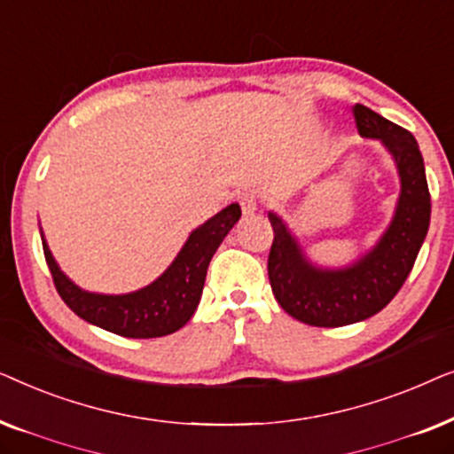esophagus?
Wrapping results in <instances>:
<instances>
[{
  "label": "esophagus",
  "instance_id": "1",
  "mask_svg": "<svg viewBox=\"0 0 454 454\" xmlns=\"http://www.w3.org/2000/svg\"><path fill=\"white\" fill-rule=\"evenodd\" d=\"M239 207L244 210V215L256 213L258 208V194L254 190H246L239 194Z\"/></svg>",
  "mask_w": 454,
  "mask_h": 454
}]
</instances>
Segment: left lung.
Returning <instances> with one entry per match:
<instances>
[{"label":"left lung","mask_w":454,"mask_h":454,"mask_svg":"<svg viewBox=\"0 0 454 454\" xmlns=\"http://www.w3.org/2000/svg\"><path fill=\"white\" fill-rule=\"evenodd\" d=\"M351 114L357 132L382 140L395 157L401 176L399 207L374 250L343 270L314 269L283 221L269 213L275 233L269 254L272 294L285 312L309 326L353 325L387 308L407 281L430 227V190L413 134L359 103Z\"/></svg>","instance_id":"left-lung-1"}]
</instances>
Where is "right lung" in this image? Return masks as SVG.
<instances>
[{
  "label": "right lung",
  "mask_w": 454,
  "mask_h": 454,
  "mask_svg": "<svg viewBox=\"0 0 454 454\" xmlns=\"http://www.w3.org/2000/svg\"><path fill=\"white\" fill-rule=\"evenodd\" d=\"M239 216V204H229L190 235L182 252L157 281L128 295L82 291L59 270L45 239L43 252L59 297L80 318L128 339L165 337L179 331L196 312L210 258Z\"/></svg>",
  "instance_id": "right-lung-1"
}]
</instances>
